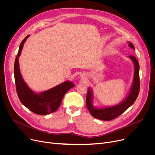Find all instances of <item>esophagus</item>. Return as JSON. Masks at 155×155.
I'll list each match as a JSON object with an SVG mask.
<instances>
[{
  "instance_id": "obj_1",
  "label": "esophagus",
  "mask_w": 155,
  "mask_h": 155,
  "mask_svg": "<svg viewBox=\"0 0 155 155\" xmlns=\"http://www.w3.org/2000/svg\"><path fill=\"white\" fill-rule=\"evenodd\" d=\"M83 76H84V75H83ZM84 78H85V76H84V77H83V78H84Z\"/></svg>"
}]
</instances>
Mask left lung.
<instances>
[{
	"label": "left lung",
	"mask_w": 155,
	"mask_h": 155,
	"mask_svg": "<svg viewBox=\"0 0 155 155\" xmlns=\"http://www.w3.org/2000/svg\"><path fill=\"white\" fill-rule=\"evenodd\" d=\"M128 46L135 50V48L133 43L129 42ZM132 60L134 64V75L133 82L131 88V91L127 98L118 105L112 107H105L102 109H97L93 106L92 105V92L88 88L87 95L86 97V105L88 110L91 114L95 118L103 120H111L116 117L121 115L125 112L130 106L133 104L136 100L140 92V64L136 57L131 55L129 56Z\"/></svg>",
	"instance_id": "8db88e82"
}]
</instances>
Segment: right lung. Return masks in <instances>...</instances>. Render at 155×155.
Segmentation results:
<instances>
[{
	"label": "right lung",
	"mask_w": 155,
	"mask_h": 155,
	"mask_svg": "<svg viewBox=\"0 0 155 155\" xmlns=\"http://www.w3.org/2000/svg\"><path fill=\"white\" fill-rule=\"evenodd\" d=\"M28 37L29 35L22 40L15 60L14 71L16 91L21 103L29 110L38 115H46L58 109L64 94L75 85L67 81L38 94L31 90L21 76L18 60L24 43Z\"/></svg>",
	"instance_id": "1"
}]
</instances>
